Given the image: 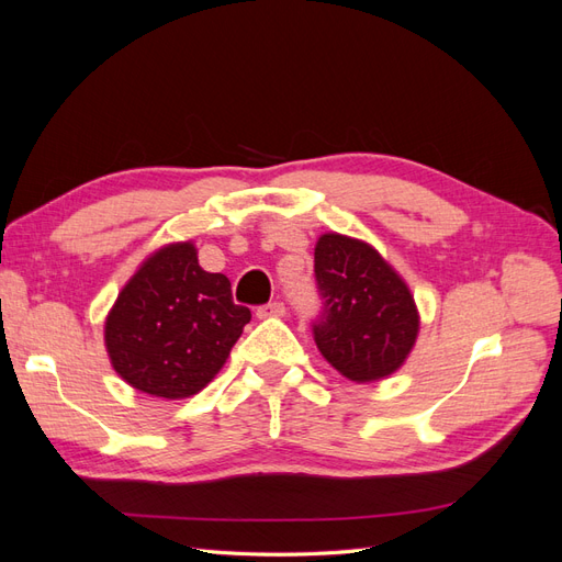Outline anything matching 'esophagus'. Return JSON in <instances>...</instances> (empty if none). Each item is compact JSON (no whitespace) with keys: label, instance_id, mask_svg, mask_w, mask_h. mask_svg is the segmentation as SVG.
I'll return each mask as SVG.
<instances>
[{"label":"esophagus","instance_id":"obj_1","mask_svg":"<svg viewBox=\"0 0 562 562\" xmlns=\"http://www.w3.org/2000/svg\"><path fill=\"white\" fill-rule=\"evenodd\" d=\"M283 316H285L283 302H269L258 310V318H283Z\"/></svg>","mask_w":562,"mask_h":562}]
</instances>
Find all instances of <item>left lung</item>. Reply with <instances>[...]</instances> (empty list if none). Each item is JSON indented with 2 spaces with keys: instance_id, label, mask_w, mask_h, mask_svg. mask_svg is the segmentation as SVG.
Segmentation results:
<instances>
[{
  "instance_id": "8db88e82",
  "label": "left lung",
  "mask_w": 562,
  "mask_h": 562,
  "mask_svg": "<svg viewBox=\"0 0 562 562\" xmlns=\"http://www.w3.org/2000/svg\"><path fill=\"white\" fill-rule=\"evenodd\" d=\"M314 271L323 297L314 339L323 359L356 384L394 375L419 335L403 277L375 246L337 232L318 236Z\"/></svg>"
}]
</instances>
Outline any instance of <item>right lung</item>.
I'll list each match as a JSON object with an SVG mask.
<instances>
[{
  "mask_svg": "<svg viewBox=\"0 0 562 562\" xmlns=\"http://www.w3.org/2000/svg\"><path fill=\"white\" fill-rule=\"evenodd\" d=\"M194 241L157 248L119 291L105 318L114 372L166 401L190 398L227 363L250 310L232 300L225 274L201 269Z\"/></svg>",
  "mask_w": 562,
  "mask_h": 562,
  "instance_id": "1",
  "label": "right lung"
}]
</instances>
